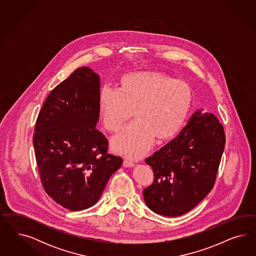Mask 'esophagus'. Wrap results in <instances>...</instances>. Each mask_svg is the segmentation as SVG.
Listing matches in <instances>:
<instances>
[{"mask_svg":"<svg viewBox=\"0 0 256 256\" xmlns=\"http://www.w3.org/2000/svg\"><path fill=\"white\" fill-rule=\"evenodd\" d=\"M123 166H124V167H126V168H128V167H133V166H134V163L132 162H130V160H124Z\"/></svg>","mask_w":256,"mask_h":256,"instance_id":"34e87169","label":"esophagus"}]
</instances>
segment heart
Segmentation results:
<instances>
[{
	"label": "heart",
	"mask_w": 256,
	"mask_h": 256,
	"mask_svg": "<svg viewBox=\"0 0 256 256\" xmlns=\"http://www.w3.org/2000/svg\"><path fill=\"white\" fill-rule=\"evenodd\" d=\"M192 101V90L186 82L162 72H140L122 78L118 92L104 87L98 112L110 132H117L134 112L135 122L112 139V148L118 154L139 158L155 139H172L180 130Z\"/></svg>",
	"instance_id": "b5f03b06"
}]
</instances>
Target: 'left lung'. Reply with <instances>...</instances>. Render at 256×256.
<instances>
[{
	"instance_id": "8db88e82",
	"label": "left lung",
	"mask_w": 256,
	"mask_h": 256,
	"mask_svg": "<svg viewBox=\"0 0 256 256\" xmlns=\"http://www.w3.org/2000/svg\"><path fill=\"white\" fill-rule=\"evenodd\" d=\"M224 146L217 117L196 110L179 135L146 160L155 176L142 192L148 208L166 217L194 208L213 188Z\"/></svg>"
}]
</instances>
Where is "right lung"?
I'll return each mask as SVG.
<instances>
[{
	"instance_id": "add662e5",
	"label": "right lung",
	"mask_w": 256,
	"mask_h": 256,
	"mask_svg": "<svg viewBox=\"0 0 256 256\" xmlns=\"http://www.w3.org/2000/svg\"><path fill=\"white\" fill-rule=\"evenodd\" d=\"M100 93V76L80 68L48 96L36 123L34 148L42 186L72 211L98 201L123 163L108 154V140L96 128Z\"/></svg>"
}]
</instances>
